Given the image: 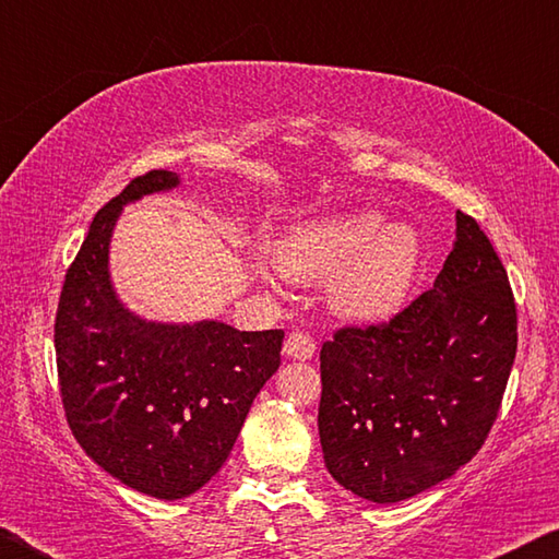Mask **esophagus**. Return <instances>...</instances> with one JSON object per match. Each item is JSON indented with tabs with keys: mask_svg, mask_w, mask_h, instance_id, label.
Segmentation results:
<instances>
[{
	"mask_svg": "<svg viewBox=\"0 0 559 559\" xmlns=\"http://www.w3.org/2000/svg\"><path fill=\"white\" fill-rule=\"evenodd\" d=\"M283 353H286L293 359H310L316 355V343L308 333L296 330V333H290L286 337V343H283Z\"/></svg>",
	"mask_w": 559,
	"mask_h": 559,
	"instance_id": "34e87169",
	"label": "esophagus"
}]
</instances>
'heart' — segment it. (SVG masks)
<instances>
[{
	"label": "heart",
	"mask_w": 559,
	"mask_h": 559,
	"mask_svg": "<svg viewBox=\"0 0 559 559\" xmlns=\"http://www.w3.org/2000/svg\"><path fill=\"white\" fill-rule=\"evenodd\" d=\"M278 269L296 283L328 278L330 308L353 323H384L402 310L421 266V239L404 222L355 212L293 226L276 251Z\"/></svg>",
	"instance_id": "1"
}]
</instances>
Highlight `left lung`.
I'll return each instance as SVG.
<instances>
[{
    "label": "left lung",
    "instance_id": "obj_1",
    "mask_svg": "<svg viewBox=\"0 0 559 559\" xmlns=\"http://www.w3.org/2000/svg\"><path fill=\"white\" fill-rule=\"evenodd\" d=\"M518 347L508 273L473 216L433 281L390 323L340 328L320 349L318 431L340 486L400 503L451 478L493 427Z\"/></svg>",
    "mask_w": 559,
    "mask_h": 559
}]
</instances>
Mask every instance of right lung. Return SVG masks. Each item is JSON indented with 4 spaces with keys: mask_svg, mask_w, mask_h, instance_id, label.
<instances>
[{
    "mask_svg": "<svg viewBox=\"0 0 559 559\" xmlns=\"http://www.w3.org/2000/svg\"><path fill=\"white\" fill-rule=\"evenodd\" d=\"M177 185V173L153 169L93 216L53 325L75 441L120 484L159 500L192 496L224 466L283 343V330L155 323L122 306L108 271L112 226L128 202Z\"/></svg>",
    "mask_w": 559,
    "mask_h": 559,
    "instance_id": "right-lung-1",
    "label": "right lung"
}]
</instances>
